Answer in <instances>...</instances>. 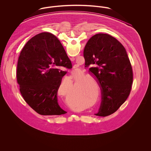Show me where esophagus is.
<instances>
[{
    "instance_id": "34e87169",
    "label": "esophagus",
    "mask_w": 151,
    "mask_h": 151,
    "mask_svg": "<svg viewBox=\"0 0 151 151\" xmlns=\"http://www.w3.org/2000/svg\"><path fill=\"white\" fill-rule=\"evenodd\" d=\"M70 59H71V61H74V60H75V58H70Z\"/></svg>"
}]
</instances>
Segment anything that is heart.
Returning a JSON list of instances; mask_svg holds the SVG:
<instances>
[{"mask_svg":"<svg viewBox=\"0 0 151 151\" xmlns=\"http://www.w3.org/2000/svg\"><path fill=\"white\" fill-rule=\"evenodd\" d=\"M84 77V75H80L79 76H74L73 77V80L74 83V86L76 88L79 84L80 81ZM67 82L68 84V89H70L71 92H72V80L70 78H65L62 82L60 83V84L58 88V93L59 94V95L63 99V100L65 99V97L67 96V94L64 91V86L65 84ZM79 89L80 91L83 93L85 94L88 98V100L89 101L91 102H92L94 99V90H95V86L93 83L92 81H90L88 79H83L79 86ZM67 101L72 104L73 100V99H67Z\"/></svg>","mask_w":151,"mask_h":151,"instance_id":"heart-1","label":"heart"}]
</instances>
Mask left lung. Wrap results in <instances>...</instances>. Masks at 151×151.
Segmentation results:
<instances>
[{
    "mask_svg": "<svg viewBox=\"0 0 151 151\" xmlns=\"http://www.w3.org/2000/svg\"><path fill=\"white\" fill-rule=\"evenodd\" d=\"M85 67L95 76L101 89L102 101L95 115L115 112L128 98L133 82L132 67L125 48L116 38L99 33L87 42L84 50Z\"/></svg>",
    "mask_w": 151,
    "mask_h": 151,
    "instance_id": "8db88e82",
    "label": "left lung"
}]
</instances>
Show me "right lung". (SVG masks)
I'll return each mask as SVG.
<instances>
[{"mask_svg": "<svg viewBox=\"0 0 151 151\" xmlns=\"http://www.w3.org/2000/svg\"><path fill=\"white\" fill-rule=\"evenodd\" d=\"M72 67L55 36L44 32L32 37L23 47L17 62V81L24 100L41 115L67 113L58 104V88L67 73L63 69Z\"/></svg>", "mask_w": 151, "mask_h": 151, "instance_id": "1", "label": "right lung"}]
</instances>
